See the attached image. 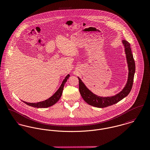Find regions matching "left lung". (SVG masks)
I'll return each mask as SVG.
<instances>
[{
  "instance_id": "obj_1",
  "label": "left lung",
  "mask_w": 150,
  "mask_h": 150,
  "mask_svg": "<svg viewBox=\"0 0 150 150\" xmlns=\"http://www.w3.org/2000/svg\"><path fill=\"white\" fill-rule=\"evenodd\" d=\"M122 42L125 48V53L126 54L128 67V77L126 85L121 92L115 96L110 97H102L96 95L90 91L81 79L78 77L79 84V89L81 96L84 100L88 104L99 108L106 107L120 101L124 98L127 96L131 91L133 85L134 74L135 72V63L131 51L130 44L125 40H123Z\"/></svg>"
}]
</instances>
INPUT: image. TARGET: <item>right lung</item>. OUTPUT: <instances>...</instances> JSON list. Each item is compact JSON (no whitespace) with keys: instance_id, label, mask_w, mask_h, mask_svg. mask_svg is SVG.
<instances>
[{"instance_id":"add662e5","label":"right lung","mask_w":150,"mask_h":150,"mask_svg":"<svg viewBox=\"0 0 150 150\" xmlns=\"http://www.w3.org/2000/svg\"><path fill=\"white\" fill-rule=\"evenodd\" d=\"M69 74L66 76V78L63 81V82H62L61 86H60L59 88L58 89V91L55 92L52 96H51L50 98H48L46 100L40 102L38 103H27L26 102L23 101V102L30 106L36 107V108H47V107L52 106V105L56 103L59 100V99L60 98L62 92H63L64 84L67 81V79L69 78Z\"/></svg>"}]
</instances>
